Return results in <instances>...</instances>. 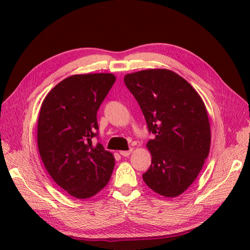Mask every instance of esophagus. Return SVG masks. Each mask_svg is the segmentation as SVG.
<instances>
[{
	"label": "esophagus",
	"instance_id": "esophagus-1",
	"mask_svg": "<svg viewBox=\"0 0 250 250\" xmlns=\"http://www.w3.org/2000/svg\"><path fill=\"white\" fill-rule=\"evenodd\" d=\"M131 152H132V149H129V150H122V151H120V155H121L122 157H129V156L131 155Z\"/></svg>",
	"mask_w": 250,
	"mask_h": 250
}]
</instances>
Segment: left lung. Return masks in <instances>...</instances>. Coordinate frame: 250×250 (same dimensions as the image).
Returning a JSON list of instances; mask_svg holds the SVG:
<instances>
[{
	"instance_id": "left-lung-1",
	"label": "left lung",
	"mask_w": 250,
	"mask_h": 250,
	"mask_svg": "<svg viewBox=\"0 0 250 250\" xmlns=\"http://www.w3.org/2000/svg\"><path fill=\"white\" fill-rule=\"evenodd\" d=\"M125 83L139 103L153 139L145 184L163 196H177L194 182L208 156L210 128L203 101L192 86L168 70L128 74Z\"/></svg>"
}]
</instances>
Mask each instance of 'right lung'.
<instances>
[{
  "label": "right lung",
  "instance_id": "1",
  "mask_svg": "<svg viewBox=\"0 0 250 250\" xmlns=\"http://www.w3.org/2000/svg\"><path fill=\"white\" fill-rule=\"evenodd\" d=\"M116 81L113 74L63 79L42 104L37 145L51 178L68 194L88 199L102 190L113 173L114 156L100 143L97 114Z\"/></svg>",
  "mask_w": 250,
  "mask_h": 250
}]
</instances>
